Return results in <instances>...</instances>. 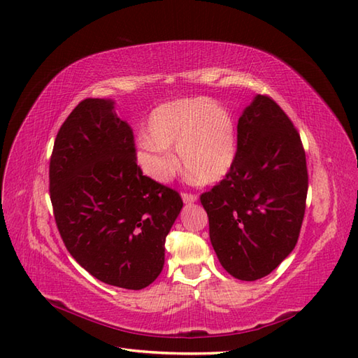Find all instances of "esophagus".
Here are the masks:
<instances>
[{
    "label": "esophagus",
    "instance_id": "1",
    "mask_svg": "<svg viewBox=\"0 0 358 358\" xmlns=\"http://www.w3.org/2000/svg\"><path fill=\"white\" fill-rule=\"evenodd\" d=\"M181 199H183V201L186 204H192V203L199 200V199H196V195H194V194H183V195H181Z\"/></svg>",
    "mask_w": 358,
    "mask_h": 358
}]
</instances>
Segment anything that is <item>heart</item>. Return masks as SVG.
Returning a JSON list of instances; mask_svg holds the SVG:
<instances>
[{"instance_id":"1","label":"heart","mask_w":358,"mask_h":358,"mask_svg":"<svg viewBox=\"0 0 358 358\" xmlns=\"http://www.w3.org/2000/svg\"><path fill=\"white\" fill-rule=\"evenodd\" d=\"M195 183L223 180L237 157V131L223 104L208 98L166 101L150 112L138 140V163L150 178L163 181L177 166L171 148Z\"/></svg>"}]
</instances>
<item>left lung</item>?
I'll return each instance as SVG.
<instances>
[{"label":"left lung","instance_id":"1","mask_svg":"<svg viewBox=\"0 0 358 358\" xmlns=\"http://www.w3.org/2000/svg\"><path fill=\"white\" fill-rule=\"evenodd\" d=\"M237 134L232 169L200 200L220 263L232 277L255 281L275 269L299 240L306 155L292 121L269 96H254Z\"/></svg>","mask_w":358,"mask_h":358}]
</instances>
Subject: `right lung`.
<instances>
[{"label":"right lung","instance_id":"add662e5","mask_svg":"<svg viewBox=\"0 0 358 358\" xmlns=\"http://www.w3.org/2000/svg\"><path fill=\"white\" fill-rule=\"evenodd\" d=\"M58 231L103 283L138 291L164 266V241L183 201L143 175L132 129L109 98H87L58 131L49 167Z\"/></svg>","mask_w":358,"mask_h":358}]
</instances>
